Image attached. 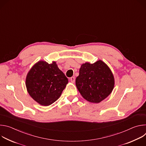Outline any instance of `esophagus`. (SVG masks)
I'll list each match as a JSON object with an SVG mask.
<instances>
[{"instance_id":"34e87169","label":"esophagus","mask_w":146,"mask_h":146,"mask_svg":"<svg viewBox=\"0 0 146 146\" xmlns=\"http://www.w3.org/2000/svg\"><path fill=\"white\" fill-rule=\"evenodd\" d=\"M70 81L72 82H74V81H75V77H72L70 78Z\"/></svg>"}]
</instances>
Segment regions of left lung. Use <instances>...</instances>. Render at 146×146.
<instances>
[{
	"instance_id": "1",
	"label": "left lung",
	"mask_w": 146,
	"mask_h": 146,
	"mask_svg": "<svg viewBox=\"0 0 146 146\" xmlns=\"http://www.w3.org/2000/svg\"><path fill=\"white\" fill-rule=\"evenodd\" d=\"M114 84L111 70L102 60L92 64H82L76 79V86L81 96L93 103L105 99L112 92Z\"/></svg>"
}]
</instances>
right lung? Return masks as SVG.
Here are the masks:
<instances>
[{
    "label": "right lung",
    "mask_w": 146,
    "mask_h": 146,
    "mask_svg": "<svg viewBox=\"0 0 146 146\" xmlns=\"http://www.w3.org/2000/svg\"><path fill=\"white\" fill-rule=\"evenodd\" d=\"M68 83V78L55 61L51 64L44 60L36 62L28 72L25 81L29 95L43 106H48L57 100Z\"/></svg>",
    "instance_id": "add662e5"
}]
</instances>
